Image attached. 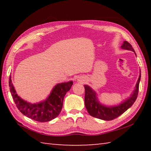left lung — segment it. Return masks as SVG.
<instances>
[{
	"label": "left lung",
	"mask_w": 151,
	"mask_h": 151,
	"mask_svg": "<svg viewBox=\"0 0 151 151\" xmlns=\"http://www.w3.org/2000/svg\"><path fill=\"white\" fill-rule=\"evenodd\" d=\"M121 48L134 52L132 45L127 41H124ZM140 76L141 75H139V78L138 79L136 85V88L134 89L133 93L131 94V96L127 101H125L124 103L116 106L107 107L102 105L98 101L95 92L88 85H84L85 90V104L89 114L95 118L104 120V121H112L121 115L128 109H129L136 101L138 94H139Z\"/></svg>",
	"instance_id": "1"
}]
</instances>
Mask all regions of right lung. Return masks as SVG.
<instances>
[{
	"label": "right lung",
	"instance_id": "1",
	"mask_svg": "<svg viewBox=\"0 0 151 151\" xmlns=\"http://www.w3.org/2000/svg\"><path fill=\"white\" fill-rule=\"evenodd\" d=\"M73 84V81L57 84L45 101L30 104L18 96L12 84L11 76L9 77L10 91L18 109L24 115L41 122L50 121L58 116L63 108L64 97Z\"/></svg>",
	"mask_w": 151,
	"mask_h": 151
}]
</instances>
